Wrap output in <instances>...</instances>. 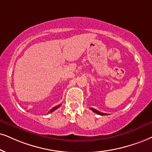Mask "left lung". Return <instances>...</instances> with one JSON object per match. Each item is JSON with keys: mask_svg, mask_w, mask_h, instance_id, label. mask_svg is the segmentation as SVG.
<instances>
[{"mask_svg": "<svg viewBox=\"0 0 152 152\" xmlns=\"http://www.w3.org/2000/svg\"><path fill=\"white\" fill-rule=\"evenodd\" d=\"M90 109L92 110L93 112H94V113H97V114H99V115H108V114H107V113H102V112H100V111H99V110H96L95 109V108H90Z\"/></svg>", "mask_w": 152, "mask_h": 152, "instance_id": "left-lung-1", "label": "left lung"}]
</instances>
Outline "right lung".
Returning a JSON list of instances; mask_svg holds the SVG:
<instances>
[{"label":"right lung","instance_id":"add662e5","mask_svg":"<svg viewBox=\"0 0 152 152\" xmlns=\"http://www.w3.org/2000/svg\"><path fill=\"white\" fill-rule=\"evenodd\" d=\"M61 106V104H59V105H58V106H54V107H53L52 108V109H50L49 111H48V113H51V112H53V111H54V110H56L57 109V108H58L60 106Z\"/></svg>","mask_w":152,"mask_h":152}]
</instances>
